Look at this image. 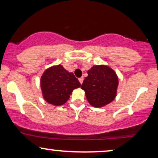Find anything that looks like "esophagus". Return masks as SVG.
<instances>
[{"label": "esophagus", "mask_w": 158, "mask_h": 158, "mask_svg": "<svg viewBox=\"0 0 158 158\" xmlns=\"http://www.w3.org/2000/svg\"><path fill=\"white\" fill-rule=\"evenodd\" d=\"M79 81H80V83H81V84L83 83V77H80V78H79Z\"/></svg>", "instance_id": "esophagus-1"}]
</instances>
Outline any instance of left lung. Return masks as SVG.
<instances>
[{
    "label": "left lung",
    "instance_id": "left-lung-1",
    "mask_svg": "<svg viewBox=\"0 0 158 158\" xmlns=\"http://www.w3.org/2000/svg\"><path fill=\"white\" fill-rule=\"evenodd\" d=\"M118 85L117 75L109 66H93L88 71L81 88L92 106L101 108L112 102L115 98Z\"/></svg>",
    "mask_w": 158,
    "mask_h": 158
}]
</instances>
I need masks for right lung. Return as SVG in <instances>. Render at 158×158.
Masks as SVG:
<instances>
[{
  "label": "right lung",
  "instance_id": "1",
  "mask_svg": "<svg viewBox=\"0 0 158 158\" xmlns=\"http://www.w3.org/2000/svg\"><path fill=\"white\" fill-rule=\"evenodd\" d=\"M43 98L54 106L67 102L73 90L81 83L73 73H69L61 64L54 65L44 71L40 80Z\"/></svg>",
  "mask_w": 158,
  "mask_h": 158
}]
</instances>
